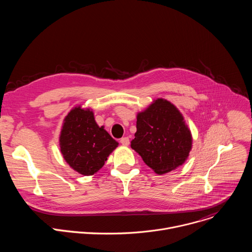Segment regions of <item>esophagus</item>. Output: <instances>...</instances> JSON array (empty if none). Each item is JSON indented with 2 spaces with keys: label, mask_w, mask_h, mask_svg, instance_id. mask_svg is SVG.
I'll return each mask as SVG.
<instances>
[{
  "label": "esophagus",
  "mask_w": 252,
  "mask_h": 252,
  "mask_svg": "<svg viewBox=\"0 0 252 252\" xmlns=\"http://www.w3.org/2000/svg\"><path fill=\"white\" fill-rule=\"evenodd\" d=\"M120 141H121L122 145H123V146H125V147H126V146H128V145H129V138H128V137H126V136L122 137Z\"/></svg>",
  "instance_id": "obj_1"
}]
</instances>
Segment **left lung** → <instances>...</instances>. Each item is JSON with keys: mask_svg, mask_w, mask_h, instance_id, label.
Masks as SVG:
<instances>
[{"mask_svg": "<svg viewBox=\"0 0 252 252\" xmlns=\"http://www.w3.org/2000/svg\"><path fill=\"white\" fill-rule=\"evenodd\" d=\"M130 147L156 173L164 174L186 162L192 148V135L177 107L159 97L137 113Z\"/></svg>", "mask_w": 252, "mask_h": 252, "instance_id": "8db88e82", "label": "left lung"}]
</instances>
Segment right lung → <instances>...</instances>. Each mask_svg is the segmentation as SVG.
<instances>
[{
    "label": "right lung",
    "instance_id": "1",
    "mask_svg": "<svg viewBox=\"0 0 252 252\" xmlns=\"http://www.w3.org/2000/svg\"><path fill=\"white\" fill-rule=\"evenodd\" d=\"M59 142L65 162L83 175L96 173L119 146L103 126H98L93 110L82 104L63 119Z\"/></svg>",
    "mask_w": 252,
    "mask_h": 252
}]
</instances>
